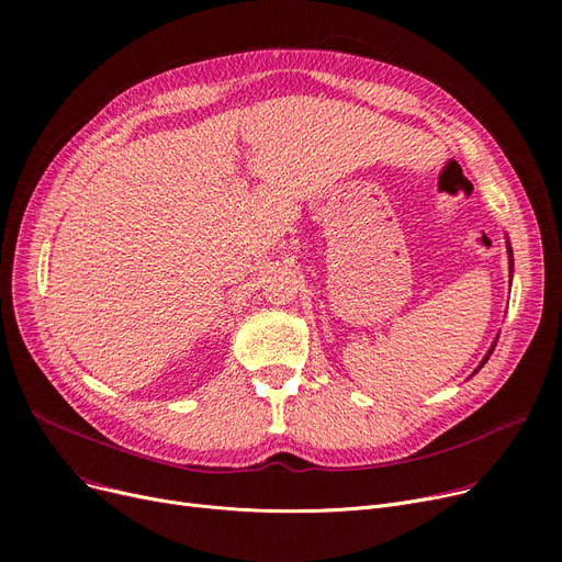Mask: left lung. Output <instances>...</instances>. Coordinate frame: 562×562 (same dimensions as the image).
<instances>
[{"instance_id":"1","label":"left lung","mask_w":562,"mask_h":562,"mask_svg":"<svg viewBox=\"0 0 562 562\" xmlns=\"http://www.w3.org/2000/svg\"><path fill=\"white\" fill-rule=\"evenodd\" d=\"M508 259H510V273H513V250H510V244H508ZM492 350H494V346L490 348V352H487V356H485V360L481 362V367H483V364H485V362L490 360V356H492ZM481 367H479V369H481ZM479 369H476V371H479ZM476 371H474V373H476Z\"/></svg>"}]
</instances>
